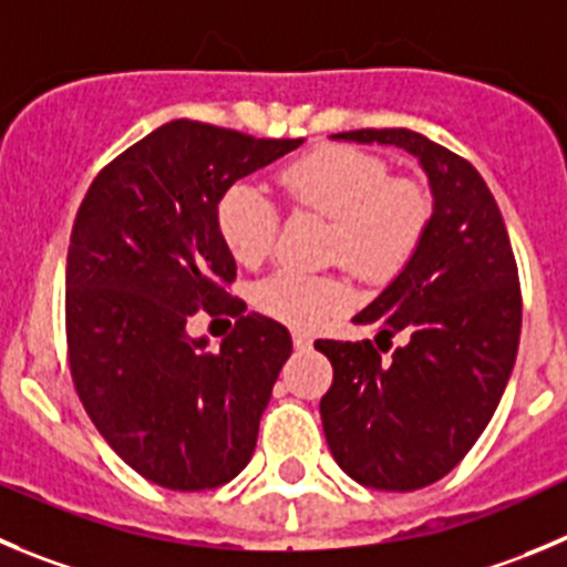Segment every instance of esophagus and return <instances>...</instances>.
I'll use <instances>...</instances> for the list:
<instances>
[{
	"instance_id": "1",
	"label": "esophagus",
	"mask_w": 567,
	"mask_h": 567,
	"mask_svg": "<svg viewBox=\"0 0 567 567\" xmlns=\"http://www.w3.org/2000/svg\"><path fill=\"white\" fill-rule=\"evenodd\" d=\"M290 338H293L296 349H308L310 343H313V338H310L308 332H299V330H293V336H290Z\"/></svg>"
}]
</instances>
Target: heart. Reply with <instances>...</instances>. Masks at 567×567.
<instances>
[{"label":"heart","mask_w":567,"mask_h":567,"mask_svg":"<svg viewBox=\"0 0 567 567\" xmlns=\"http://www.w3.org/2000/svg\"><path fill=\"white\" fill-rule=\"evenodd\" d=\"M296 212L330 220L327 257L380 282L414 257L433 215V198L414 176H391L378 153L352 145H321L277 173ZM279 218L254 184H231L218 200V231L240 266H259L277 243ZM257 308L290 327H316L349 305V285L336 274L282 268L257 285Z\"/></svg>","instance_id":"heart-1"}]
</instances>
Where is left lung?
Here are the masks:
<instances>
[{"label":"left lung","mask_w":567,"mask_h":567,"mask_svg":"<svg viewBox=\"0 0 567 567\" xmlns=\"http://www.w3.org/2000/svg\"><path fill=\"white\" fill-rule=\"evenodd\" d=\"M338 140L405 147L431 178L433 215L403 274L355 316L372 341H316L332 363L321 422L338 467L358 484L414 492L444 478L498 409L523 296L501 209L473 164L409 128ZM404 336L392 350L390 338ZM392 350L383 362L380 351Z\"/></svg>","instance_id":"1"}]
</instances>
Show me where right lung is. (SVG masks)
Segmentation results:
<instances>
[{
  "label": "right lung",
  "instance_id": "1",
  "mask_svg": "<svg viewBox=\"0 0 567 567\" xmlns=\"http://www.w3.org/2000/svg\"><path fill=\"white\" fill-rule=\"evenodd\" d=\"M173 120L109 162L78 209L66 254V358L89 420L164 489H215L251 462L290 336L243 313L218 231L237 178L299 147ZM204 309L237 315L218 353L186 336Z\"/></svg>",
  "mask_w": 567,
  "mask_h": 567
}]
</instances>
